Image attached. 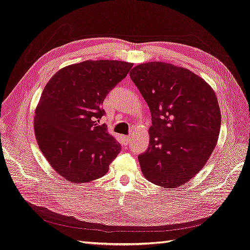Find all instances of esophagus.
<instances>
[{
	"label": "esophagus",
	"mask_w": 250,
	"mask_h": 250,
	"mask_svg": "<svg viewBox=\"0 0 250 250\" xmlns=\"http://www.w3.org/2000/svg\"><path fill=\"white\" fill-rule=\"evenodd\" d=\"M123 138H124V141L125 143L128 144V142H131V136H124Z\"/></svg>",
	"instance_id": "esophagus-1"
}]
</instances>
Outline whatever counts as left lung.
Wrapping results in <instances>:
<instances>
[{"mask_svg":"<svg viewBox=\"0 0 250 250\" xmlns=\"http://www.w3.org/2000/svg\"><path fill=\"white\" fill-rule=\"evenodd\" d=\"M151 113L149 145L138 155L147 180L174 188L202 170L220 130L215 92L191 71L162 62L138 64L130 73Z\"/></svg>","mask_w":250,"mask_h":250,"instance_id":"8db88e82","label":"left lung"}]
</instances>
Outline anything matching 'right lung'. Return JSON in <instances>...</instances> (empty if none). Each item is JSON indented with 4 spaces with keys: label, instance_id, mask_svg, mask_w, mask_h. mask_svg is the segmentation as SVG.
Segmentation results:
<instances>
[{
    "label": "right lung",
    "instance_id": "add662e5",
    "mask_svg": "<svg viewBox=\"0 0 250 250\" xmlns=\"http://www.w3.org/2000/svg\"><path fill=\"white\" fill-rule=\"evenodd\" d=\"M133 63L85 61L57 72L36 108L34 128L39 148L53 170L72 183H85L108 172L120 144L98 123L110 90Z\"/></svg>",
    "mask_w": 250,
    "mask_h": 250
}]
</instances>
